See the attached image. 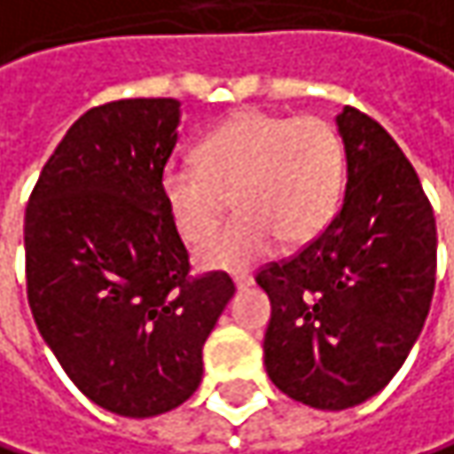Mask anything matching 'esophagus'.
<instances>
[{
	"mask_svg": "<svg viewBox=\"0 0 454 454\" xmlns=\"http://www.w3.org/2000/svg\"><path fill=\"white\" fill-rule=\"evenodd\" d=\"M252 283H254V278H252V275H247V272H241V275H233V286H236L239 291L249 288Z\"/></svg>",
	"mask_w": 454,
	"mask_h": 454,
	"instance_id": "34e87169",
	"label": "esophagus"
}]
</instances>
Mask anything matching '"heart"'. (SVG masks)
I'll return each instance as SVG.
<instances>
[{
    "label": "heart",
    "mask_w": 454,
    "mask_h": 454,
    "mask_svg": "<svg viewBox=\"0 0 454 454\" xmlns=\"http://www.w3.org/2000/svg\"><path fill=\"white\" fill-rule=\"evenodd\" d=\"M346 150L322 116L247 108L228 116L197 147V160L166 166L160 194L176 233L202 247L233 197L236 221L200 254L205 270H241L280 241L301 247L335 218Z\"/></svg>",
    "instance_id": "obj_1"
}]
</instances>
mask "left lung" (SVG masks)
<instances>
[{"mask_svg": "<svg viewBox=\"0 0 454 454\" xmlns=\"http://www.w3.org/2000/svg\"><path fill=\"white\" fill-rule=\"evenodd\" d=\"M348 184L340 213L299 254L270 262L265 369L288 397L346 411L382 390L432 307L436 223L411 160L364 111L338 114Z\"/></svg>", "mask_w": 454, "mask_h": 454, "instance_id": "left-lung-1", "label": "left lung"}]
</instances>
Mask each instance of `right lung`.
Listing matches in <instances>:
<instances>
[{"label":"right lung","instance_id":"add662e5","mask_svg":"<svg viewBox=\"0 0 454 454\" xmlns=\"http://www.w3.org/2000/svg\"><path fill=\"white\" fill-rule=\"evenodd\" d=\"M176 98L85 111L25 207L27 304L77 390L127 419L166 413L202 382V346L233 296L226 272L189 275L160 176Z\"/></svg>","mask_w":454,"mask_h":454}]
</instances>
